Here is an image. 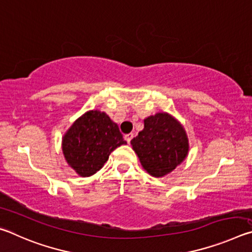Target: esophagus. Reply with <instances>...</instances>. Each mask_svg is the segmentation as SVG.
<instances>
[{"label": "esophagus", "mask_w": 252, "mask_h": 252, "mask_svg": "<svg viewBox=\"0 0 252 252\" xmlns=\"http://www.w3.org/2000/svg\"><path fill=\"white\" fill-rule=\"evenodd\" d=\"M132 138H133V133H127V134L125 135V139H126V141L127 143L131 142Z\"/></svg>", "instance_id": "esophagus-1"}]
</instances>
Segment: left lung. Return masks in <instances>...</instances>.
Masks as SVG:
<instances>
[{
  "mask_svg": "<svg viewBox=\"0 0 252 252\" xmlns=\"http://www.w3.org/2000/svg\"><path fill=\"white\" fill-rule=\"evenodd\" d=\"M142 167L153 177H163L185 160L189 150L186 131L168 113L144 120V129L131 140Z\"/></svg>",
  "mask_w": 252,
  "mask_h": 252,
  "instance_id": "left-lung-1",
  "label": "left lung"
}]
</instances>
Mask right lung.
Masks as SVG:
<instances>
[{
	"mask_svg": "<svg viewBox=\"0 0 252 252\" xmlns=\"http://www.w3.org/2000/svg\"><path fill=\"white\" fill-rule=\"evenodd\" d=\"M126 144L119 126L104 112L89 111L79 118L63 138L62 150L71 168L81 177L100 170L114 149Z\"/></svg>",
	"mask_w": 252,
	"mask_h": 252,
	"instance_id": "obj_1",
	"label": "right lung"
}]
</instances>
